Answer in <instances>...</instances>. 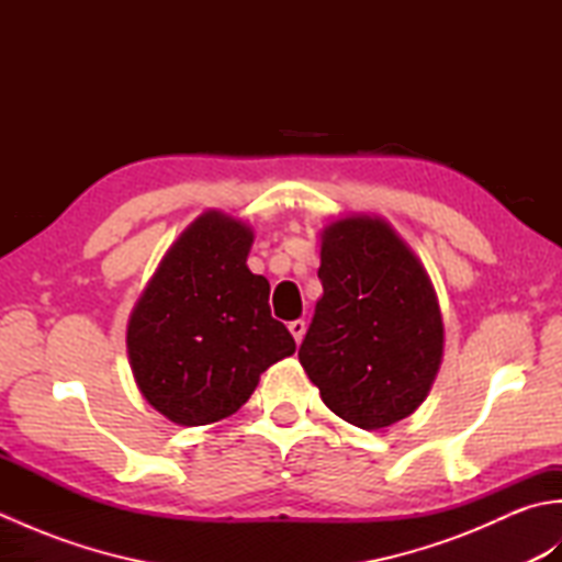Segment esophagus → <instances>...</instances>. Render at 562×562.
Masks as SVG:
<instances>
[{
	"mask_svg": "<svg viewBox=\"0 0 562 562\" xmlns=\"http://www.w3.org/2000/svg\"><path fill=\"white\" fill-rule=\"evenodd\" d=\"M290 333H292V338L296 340V345L302 342V338H304V330H306V326H304V321L302 318H296V321H290Z\"/></svg>",
	"mask_w": 562,
	"mask_h": 562,
	"instance_id": "obj_1",
	"label": "esophagus"
}]
</instances>
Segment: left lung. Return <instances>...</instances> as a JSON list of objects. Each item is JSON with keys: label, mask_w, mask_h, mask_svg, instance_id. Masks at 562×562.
Listing matches in <instances>:
<instances>
[{"label": "left lung", "mask_w": 562, "mask_h": 562, "mask_svg": "<svg viewBox=\"0 0 562 562\" xmlns=\"http://www.w3.org/2000/svg\"><path fill=\"white\" fill-rule=\"evenodd\" d=\"M324 294L300 348L321 401L362 429L420 408L445 355V321L425 266L379 214L321 232Z\"/></svg>", "instance_id": "obj_1"}]
</instances>
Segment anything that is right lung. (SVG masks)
<instances>
[{
  "label": "right lung",
  "mask_w": 562,
  "mask_h": 562,
  "mask_svg": "<svg viewBox=\"0 0 562 562\" xmlns=\"http://www.w3.org/2000/svg\"><path fill=\"white\" fill-rule=\"evenodd\" d=\"M254 229L207 210L166 250L127 321L135 384L183 427L234 415L296 345L270 316V282L246 266Z\"/></svg>",
  "instance_id": "1"
}]
</instances>
